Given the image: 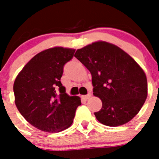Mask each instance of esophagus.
<instances>
[{
	"mask_svg": "<svg viewBox=\"0 0 159 159\" xmlns=\"http://www.w3.org/2000/svg\"><path fill=\"white\" fill-rule=\"evenodd\" d=\"M91 97H92V93H91V92H89V93H88V95H84V98L85 99H89V98H91Z\"/></svg>",
	"mask_w": 159,
	"mask_h": 159,
	"instance_id": "34e87169",
	"label": "esophagus"
}]
</instances>
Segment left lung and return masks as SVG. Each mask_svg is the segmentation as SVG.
Masks as SVG:
<instances>
[{
    "label": "left lung",
    "instance_id": "1",
    "mask_svg": "<svg viewBox=\"0 0 159 159\" xmlns=\"http://www.w3.org/2000/svg\"><path fill=\"white\" fill-rule=\"evenodd\" d=\"M92 74L93 95L102 101L97 120L109 127L130 121L147 97L146 74L135 60L113 43L97 41L75 54Z\"/></svg>",
    "mask_w": 159,
    "mask_h": 159
}]
</instances>
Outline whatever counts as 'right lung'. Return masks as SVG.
<instances>
[{
    "label": "right lung",
    "instance_id": "right-lung-1",
    "mask_svg": "<svg viewBox=\"0 0 159 159\" xmlns=\"http://www.w3.org/2000/svg\"><path fill=\"white\" fill-rule=\"evenodd\" d=\"M75 49L55 47L32 57L13 84L15 103L31 125L49 133L68 128L81 105L79 96H70L60 82L64 66Z\"/></svg>",
    "mask_w": 159,
    "mask_h": 159
}]
</instances>
